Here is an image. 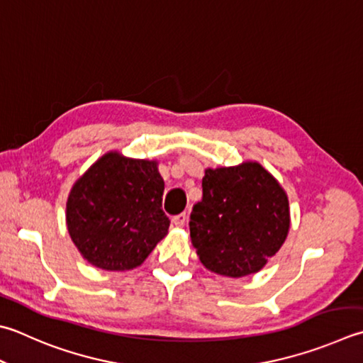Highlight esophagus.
<instances>
[{
    "label": "esophagus",
    "mask_w": 363,
    "mask_h": 363,
    "mask_svg": "<svg viewBox=\"0 0 363 363\" xmlns=\"http://www.w3.org/2000/svg\"><path fill=\"white\" fill-rule=\"evenodd\" d=\"M186 220H188V215L186 213H180L172 218V223L174 225H177V228H183L184 224H186Z\"/></svg>",
    "instance_id": "obj_1"
}]
</instances>
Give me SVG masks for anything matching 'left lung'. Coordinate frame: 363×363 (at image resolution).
I'll return each instance as SVG.
<instances>
[{
    "mask_svg": "<svg viewBox=\"0 0 363 363\" xmlns=\"http://www.w3.org/2000/svg\"><path fill=\"white\" fill-rule=\"evenodd\" d=\"M202 201L191 211V243L210 272L242 278L257 273L289 234V199L257 161L205 169Z\"/></svg>",
    "mask_w": 363,
    "mask_h": 363,
    "instance_id": "left-lung-1",
    "label": "left lung"
}]
</instances>
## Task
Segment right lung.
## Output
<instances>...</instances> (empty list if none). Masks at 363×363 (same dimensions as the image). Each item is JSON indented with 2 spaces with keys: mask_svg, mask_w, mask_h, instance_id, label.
Masks as SVG:
<instances>
[{
  "mask_svg": "<svg viewBox=\"0 0 363 363\" xmlns=\"http://www.w3.org/2000/svg\"><path fill=\"white\" fill-rule=\"evenodd\" d=\"M156 160L107 152L80 175L66 202V228L88 264L125 272L143 264L169 230Z\"/></svg>",
  "mask_w": 363,
  "mask_h": 363,
  "instance_id": "add662e5",
  "label": "right lung"
}]
</instances>
